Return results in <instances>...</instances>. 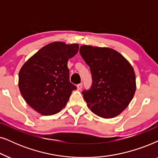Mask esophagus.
Here are the masks:
<instances>
[{"label":"esophagus","instance_id":"esophagus-1","mask_svg":"<svg viewBox=\"0 0 158 158\" xmlns=\"http://www.w3.org/2000/svg\"><path fill=\"white\" fill-rule=\"evenodd\" d=\"M81 88H82V84L80 83L79 85H77V89L78 90H81Z\"/></svg>","mask_w":158,"mask_h":158}]
</instances>
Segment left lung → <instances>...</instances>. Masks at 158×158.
Masks as SVG:
<instances>
[{"label": "left lung", "instance_id": "8db88e82", "mask_svg": "<svg viewBox=\"0 0 158 158\" xmlns=\"http://www.w3.org/2000/svg\"><path fill=\"white\" fill-rule=\"evenodd\" d=\"M81 56L89 66L92 85L82 94L88 108L103 118L120 115L136 91V77L131 64L110 48L81 45Z\"/></svg>", "mask_w": 158, "mask_h": 158}]
</instances>
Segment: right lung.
I'll return each mask as SVG.
<instances>
[{
    "mask_svg": "<svg viewBox=\"0 0 158 158\" xmlns=\"http://www.w3.org/2000/svg\"><path fill=\"white\" fill-rule=\"evenodd\" d=\"M79 50L78 44L54 42L29 58L19 73V87L27 104L43 115L60 112L77 87L70 82L68 60Z\"/></svg>",
    "mask_w": 158,
    "mask_h": 158,
    "instance_id": "obj_1",
    "label": "right lung"
}]
</instances>
